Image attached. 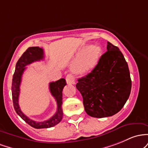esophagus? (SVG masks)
<instances>
[{"label":"esophagus","mask_w":148,"mask_h":148,"mask_svg":"<svg viewBox=\"0 0 148 148\" xmlns=\"http://www.w3.org/2000/svg\"><path fill=\"white\" fill-rule=\"evenodd\" d=\"M66 82H67V84H74L75 82V79L74 77H73L72 75H68L67 76H66Z\"/></svg>","instance_id":"1"}]
</instances>
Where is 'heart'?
I'll use <instances>...</instances> for the list:
<instances>
[{"label":"heart","mask_w":148,"mask_h":148,"mask_svg":"<svg viewBox=\"0 0 148 148\" xmlns=\"http://www.w3.org/2000/svg\"><path fill=\"white\" fill-rule=\"evenodd\" d=\"M101 54L102 49L97 45H92L79 49L77 53L78 59L73 68V72L79 75L89 73L99 63Z\"/></svg>","instance_id":"b5f03b06"}]
</instances>
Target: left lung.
Instances as JSON below:
<instances>
[{"mask_svg": "<svg viewBox=\"0 0 148 148\" xmlns=\"http://www.w3.org/2000/svg\"><path fill=\"white\" fill-rule=\"evenodd\" d=\"M84 110L97 118L117 113L129 99L132 79L128 64L119 48L108 42L107 52L91 73L78 79Z\"/></svg>", "mask_w": 148, "mask_h": 148, "instance_id": "left-lung-1", "label": "left lung"}]
</instances>
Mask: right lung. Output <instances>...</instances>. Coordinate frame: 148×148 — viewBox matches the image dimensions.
I'll return each mask as SVG.
<instances>
[{
	"instance_id": "obj_1",
	"label": "right lung",
	"mask_w": 148,
	"mask_h": 148,
	"mask_svg": "<svg viewBox=\"0 0 148 148\" xmlns=\"http://www.w3.org/2000/svg\"><path fill=\"white\" fill-rule=\"evenodd\" d=\"M43 59H44V51L42 48L39 47H31L28 48L16 62L15 71L13 75L12 82V95L13 106L14 110L16 113L20 116L21 119H24L26 123L35 129H44V128L54 127L61 122L63 117L62 91L66 84V79L64 78H61L56 82L49 83V90L57 103V110L56 113L50 119L44 122H36L25 115L21 112L19 108V96L20 93L19 87L21 82V77L26 69V66L32 64L35 61L42 60Z\"/></svg>"
}]
</instances>
